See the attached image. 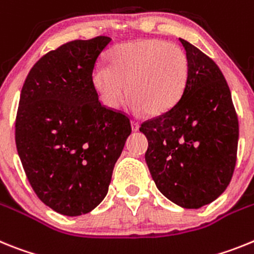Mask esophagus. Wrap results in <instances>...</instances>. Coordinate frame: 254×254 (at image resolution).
<instances>
[{
    "label": "esophagus",
    "mask_w": 254,
    "mask_h": 254,
    "mask_svg": "<svg viewBox=\"0 0 254 254\" xmlns=\"http://www.w3.org/2000/svg\"><path fill=\"white\" fill-rule=\"evenodd\" d=\"M131 129H133L134 131H136V130L139 129V123L136 120H131Z\"/></svg>",
    "instance_id": "esophagus-1"
}]
</instances>
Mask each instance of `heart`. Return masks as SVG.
Returning <instances> with one entry per match:
<instances>
[{
    "label": "heart",
    "mask_w": 254,
    "mask_h": 254,
    "mask_svg": "<svg viewBox=\"0 0 254 254\" xmlns=\"http://www.w3.org/2000/svg\"><path fill=\"white\" fill-rule=\"evenodd\" d=\"M109 67L97 66L93 84L109 109H118L125 96L134 110L149 115L169 111L184 93L189 60L184 50L160 39L124 43L107 55Z\"/></svg>",
    "instance_id": "obj_1"
}]
</instances>
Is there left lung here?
Returning <instances> with one entry per match:
<instances>
[{
    "label": "left lung",
    "instance_id": "left-lung-1",
    "mask_svg": "<svg viewBox=\"0 0 254 254\" xmlns=\"http://www.w3.org/2000/svg\"><path fill=\"white\" fill-rule=\"evenodd\" d=\"M189 60L182 98L139 130L148 139L145 162L158 190L184 208H199L228 188L237 164L239 123L219 66L179 38Z\"/></svg>",
    "mask_w": 254,
    "mask_h": 254
}]
</instances>
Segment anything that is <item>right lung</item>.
<instances>
[{"label": "right lung", "mask_w": 254, "mask_h": 254, "mask_svg": "<svg viewBox=\"0 0 254 254\" xmlns=\"http://www.w3.org/2000/svg\"><path fill=\"white\" fill-rule=\"evenodd\" d=\"M110 37L67 42L42 56L23 85L15 142L39 199L56 212H90L109 191L131 133L124 112L98 100L93 70Z\"/></svg>", "instance_id": "obj_1"}]
</instances>
